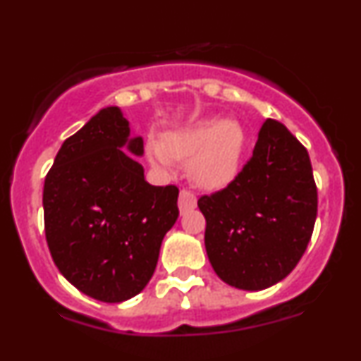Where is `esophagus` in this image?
Returning <instances> with one entry per match:
<instances>
[{"mask_svg":"<svg viewBox=\"0 0 361 361\" xmlns=\"http://www.w3.org/2000/svg\"><path fill=\"white\" fill-rule=\"evenodd\" d=\"M178 207H180V212L186 214L190 210H193L197 207V198L192 192H186V190H181L180 198H178Z\"/></svg>","mask_w":361,"mask_h":361,"instance_id":"1","label":"esophagus"}]
</instances>
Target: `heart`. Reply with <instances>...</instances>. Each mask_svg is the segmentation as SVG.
I'll use <instances>...</instances> for the list:
<instances>
[{
	"label": "heart",
	"instance_id": "obj_1",
	"mask_svg": "<svg viewBox=\"0 0 361 361\" xmlns=\"http://www.w3.org/2000/svg\"><path fill=\"white\" fill-rule=\"evenodd\" d=\"M246 146V134L235 120L202 118L168 132L163 142L151 140L147 156L152 164L173 169V161H188L193 183L205 190H221L238 176Z\"/></svg>",
	"mask_w": 361,
	"mask_h": 361
}]
</instances>
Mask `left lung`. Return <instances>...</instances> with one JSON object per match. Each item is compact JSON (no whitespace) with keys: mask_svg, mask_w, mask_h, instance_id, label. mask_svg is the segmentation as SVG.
Segmentation results:
<instances>
[{"mask_svg":"<svg viewBox=\"0 0 361 361\" xmlns=\"http://www.w3.org/2000/svg\"><path fill=\"white\" fill-rule=\"evenodd\" d=\"M205 250L227 285L264 290L297 267L312 235L317 188L307 149L268 118L252 157L227 188L198 200Z\"/></svg>","mask_w":361,"mask_h":361,"instance_id":"obj_1","label":"left lung"}]
</instances>
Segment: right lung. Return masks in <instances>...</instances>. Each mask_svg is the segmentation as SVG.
<instances>
[{"instance_id": "obj_1", "label": "right lung", "mask_w": 361, "mask_h": 361, "mask_svg": "<svg viewBox=\"0 0 361 361\" xmlns=\"http://www.w3.org/2000/svg\"><path fill=\"white\" fill-rule=\"evenodd\" d=\"M140 135L118 106L102 109L64 140L44 183L45 239L66 280L117 304L144 290L178 219V188L144 178Z\"/></svg>"}]
</instances>
